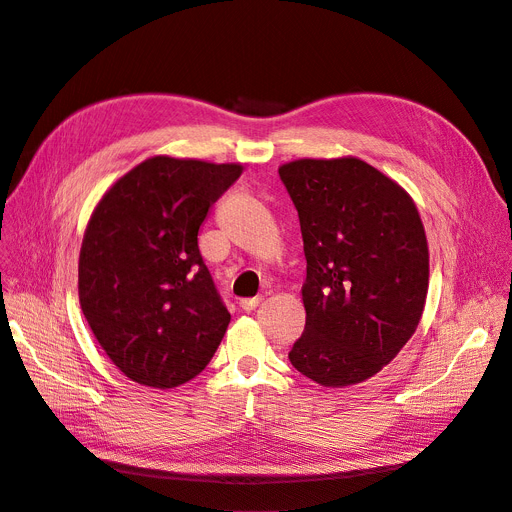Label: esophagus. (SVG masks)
Segmentation results:
<instances>
[{
  "mask_svg": "<svg viewBox=\"0 0 512 512\" xmlns=\"http://www.w3.org/2000/svg\"><path fill=\"white\" fill-rule=\"evenodd\" d=\"M261 303V297H253V299H242L240 301V309L242 311H253L257 305Z\"/></svg>",
  "mask_w": 512,
  "mask_h": 512,
  "instance_id": "esophagus-1",
  "label": "esophagus"
}]
</instances>
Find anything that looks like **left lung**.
<instances>
[{
    "label": "left lung",
    "instance_id": "left-lung-1",
    "mask_svg": "<svg viewBox=\"0 0 512 512\" xmlns=\"http://www.w3.org/2000/svg\"><path fill=\"white\" fill-rule=\"evenodd\" d=\"M278 174L307 259L305 332L288 359L321 386L365 382L419 326L429 282L419 211L405 188L357 157L297 159Z\"/></svg>",
    "mask_w": 512,
    "mask_h": 512
}]
</instances>
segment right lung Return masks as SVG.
<instances>
[{"instance_id":"add662e5","label":"right lung","mask_w":512,"mask_h":512,"mask_svg":"<svg viewBox=\"0 0 512 512\" xmlns=\"http://www.w3.org/2000/svg\"><path fill=\"white\" fill-rule=\"evenodd\" d=\"M240 174V164L157 155L97 203L80 247L78 299L105 355L132 382L180 386L218 351L230 313L197 236Z\"/></svg>"}]
</instances>
